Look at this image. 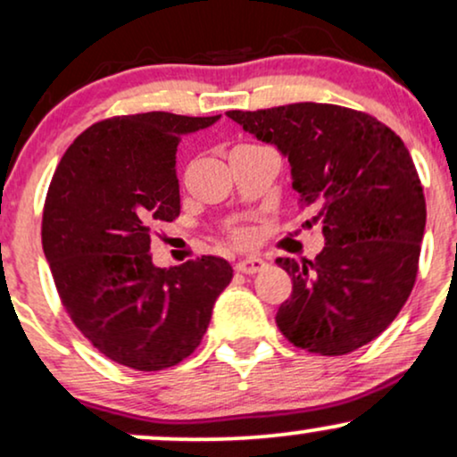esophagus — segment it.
<instances>
[{
  "mask_svg": "<svg viewBox=\"0 0 457 457\" xmlns=\"http://www.w3.org/2000/svg\"><path fill=\"white\" fill-rule=\"evenodd\" d=\"M267 267V262L262 261V258H258V256H245V258H241V261L237 262V271L239 273H245V275H252V273H258V271H262V269Z\"/></svg>",
  "mask_w": 457,
  "mask_h": 457,
  "instance_id": "esophagus-1",
  "label": "esophagus"
}]
</instances>
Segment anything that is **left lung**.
I'll use <instances>...</instances> for the list:
<instances>
[{
  "instance_id": "left-lung-1",
  "label": "left lung",
  "mask_w": 457,
  "mask_h": 457,
  "mask_svg": "<svg viewBox=\"0 0 457 457\" xmlns=\"http://www.w3.org/2000/svg\"><path fill=\"white\" fill-rule=\"evenodd\" d=\"M290 162L307 227L322 222L313 261L278 258L292 295L275 315L292 345L343 356L379 337L418 278L426 199L403 139L377 118L330 104L227 112Z\"/></svg>"
}]
</instances>
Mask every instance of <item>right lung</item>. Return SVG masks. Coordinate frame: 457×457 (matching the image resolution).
I'll return each mask as SVG.
<instances>
[{
  "label": "right lung",
  "instance_id": "add662e5",
  "mask_svg": "<svg viewBox=\"0 0 457 457\" xmlns=\"http://www.w3.org/2000/svg\"><path fill=\"white\" fill-rule=\"evenodd\" d=\"M218 118L145 112L101 120L73 139L50 182L42 245L61 301L78 330L129 369L188 358L233 279L224 258L161 269L150 254L152 224L179 216V139Z\"/></svg>",
  "mask_w": 457,
  "mask_h": 457
}]
</instances>
